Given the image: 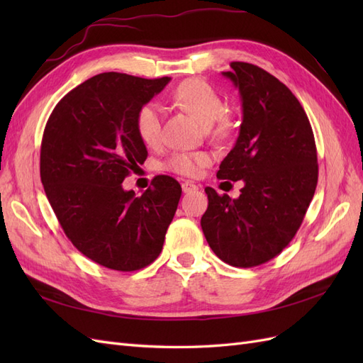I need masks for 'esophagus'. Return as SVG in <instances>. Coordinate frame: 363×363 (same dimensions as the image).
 Returning a JSON list of instances; mask_svg holds the SVG:
<instances>
[{
    "mask_svg": "<svg viewBox=\"0 0 363 363\" xmlns=\"http://www.w3.org/2000/svg\"><path fill=\"white\" fill-rule=\"evenodd\" d=\"M182 189H183L184 194H191V192L199 191V186H196V184L192 183V182H183V183H182Z\"/></svg>",
    "mask_w": 363,
    "mask_h": 363,
    "instance_id": "1",
    "label": "esophagus"
}]
</instances>
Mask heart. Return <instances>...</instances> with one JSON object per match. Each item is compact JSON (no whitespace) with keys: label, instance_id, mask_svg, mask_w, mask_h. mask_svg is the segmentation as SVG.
I'll return each instance as SVG.
<instances>
[{"label":"heart","instance_id":"b5f03b06","mask_svg":"<svg viewBox=\"0 0 363 363\" xmlns=\"http://www.w3.org/2000/svg\"><path fill=\"white\" fill-rule=\"evenodd\" d=\"M169 100L174 106L199 118L206 124L207 133L215 139L228 138L235 131V121L224 108L221 95L203 79L192 77L183 80L174 87ZM162 123L163 111L159 104L147 103L140 106L135 118V128L139 139L148 147L159 145L162 142ZM211 162L212 157L207 152L179 151L168 159L164 168L186 177H196Z\"/></svg>","mask_w":363,"mask_h":363}]
</instances>
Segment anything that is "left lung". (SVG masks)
<instances>
[{
  "label": "left lung",
  "instance_id": "8db88e82",
  "mask_svg": "<svg viewBox=\"0 0 363 363\" xmlns=\"http://www.w3.org/2000/svg\"><path fill=\"white\" fill-rule=\"evenodd\" d=\"M223 72L242 98L244 119L233 150L219 164V180L244 182L239 199L206 188L201 218L206 240L223 262L262 265L289 245L318 183L313 131L286 84L245 62Z\"/></svg>",
  "mask_w": 363,
  "mask_h": 363
}]
</instances>
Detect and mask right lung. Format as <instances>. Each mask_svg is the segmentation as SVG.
Listing matches in <instances>:
<instances>
[{
	"mask_svg": "<svg viewBox=\"0 0 363 363\" xmlns=\"http://www.w3.org/2000/svg\"><path fill=\"white\" fill-rule=\"evenodd\" d=\"M169 80L98 74L62 98L43 130L47 199L72 245L108 269L130 272L155 262L177 211L182 186L169 175H157L139 196L123 189L148 156L136 112Z\"/></svg>",
	"mask_w": 363,
	"mask_h": 363,
	"instance_id": "1",
	"label": "right lung"
}]
</instances>
